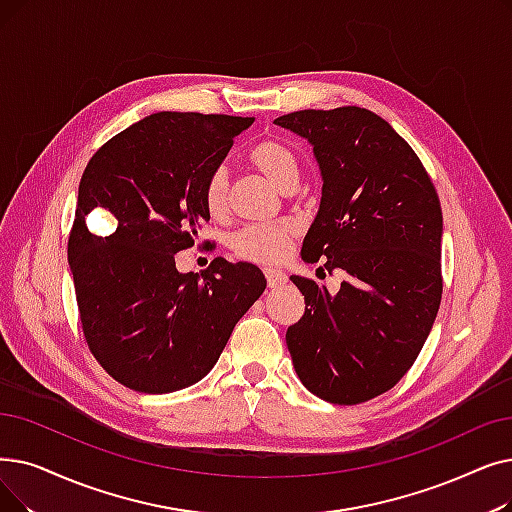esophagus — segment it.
Listing matches in <instances>:
<instances>
[{
    "label": "esophagus",
    "instance_id": "obj_1",
    "mask_svg": "<svg viewBox=\"0 0 512 512\" xmlns=\"http://www.w3.org/2000/svg\"><path fill=\"white\" fill-rule=\"evenodd\" d=\"M265 278H268L270 288H278L286 284V276L280 270H265Z\"/></svg>",
    "mask_w": 512,
    "mask_h": 512
}]
</instances>
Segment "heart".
<instances>
[{"label": "heart", "mask_w": 512, "mask_h": 512, "mask_svg": "<svg viewBox=\"0 0 512 512\" xmlns=\"http://www.w3.org/2000/svg\"><path fill=\"white\" fill-rule=\"evenodd\" d=\"M251 161L282 192L297 188L299 184L297 154L280 140L259 142L251 152ZM228 184H230V177L226 167L215 169L207 180L205 207L211 215L224 213L226 201H228ZM295 234H297V228L293 224H288V221H282V224H274V226H249L234 236L232 249L238 257L247 261L272 265L286 255L288 244H291Z\"/></svg>", "instance_id": "b5f03b06"}]
</instances>
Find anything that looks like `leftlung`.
<instances>
[{"label": "left lung", "mask_w": 512, "mask_h": 512, "mask_svg": "<svg viewBox=\"0 0 512 512\" xmlns=\"http://www.w3.org/2000/svg\"><path fill=\"white\" fill-rule=\"evenodd\" d=\"M276 125L314 150L320 209L301 259L341 270L339 293L291 276L305 297L286 330L295 372L324 402L353 406L410 370L441 301L443 217L431 177L408 142L366 108L299 110Z\"/></svg>", "instance_id": "1"}]
</instances>
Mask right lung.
I'll use <instances>...</instances> for the list:
<instances>
[{
    "label": "right lung",
    "mask_w": 512,
    "mask_h": 512,
    "mask_svg": "<svg viewBox=\"0 0 512 512\" xmlns=\"http://www.w3.org/2000/svg\"><path fill=\"white\" fill-rule=\"evenodd\" d=\"M253 117L154 113L87 163L69 238L83 335L102 368L140 393H173L211 372L236 322L265 291L253 263L175 268L209 221L205 186ZM106 210L108 237L86 228Z\"/></svg>",
    "instance_id": "1"
}]
</instances>
